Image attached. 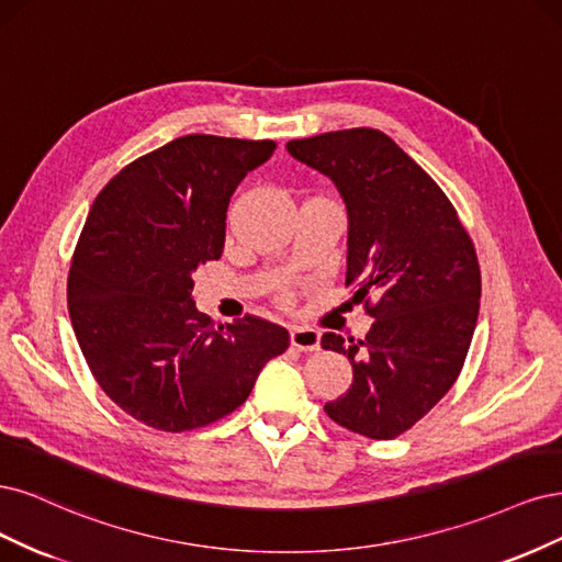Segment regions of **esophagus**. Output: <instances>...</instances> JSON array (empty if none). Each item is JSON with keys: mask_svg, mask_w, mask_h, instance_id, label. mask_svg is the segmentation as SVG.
Returning a JSON list of instances; mask_svg holds the SVG:
<instances>
[{"mask_svg": "<svg viewBox=\"0 0 562 562\" xmlns=\"http://www.w3.org/2000/svg\"><path fill=\"white\" fill-rule=\"evenodd\" d=\"M292 346L301 352L319 350V334L311 327H294L292 329Z\"/></svg>", "mask_w": 562, "mask_h": 562, "instance_id": "1", "label": "esophagus"}]
</instances>
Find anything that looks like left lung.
I'll list each match as a JSON object with an SVG mask.
<instances>
[{"label": "left lung", "instance_id": "8db88e82", "mask_svg": "<svg viewBox=\"0 0 562 562\" xmlns=\"http://www.w3.org/2000/svg\"><path fill=\"white\" fill-rule=\"evenodd\" d=\"M286 151L346 201V286L373 317L361 340L322 336L324 350L352 364L350 390L324 411L361 437L396 439L464 367L481 299L474 243L441 187L385 133H324L286 142Z\"/></svg>", "mask_w": 562, "mask_h": 562}]
</instances>
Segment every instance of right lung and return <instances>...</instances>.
Returning <instances> with one entry per match:
<instances>
[{"label": "right lung", "instance_id": "add662e5", "mask_svg": "<svg viewBox=\"0 0 562 562\" xmlns=\"http://www.w3.org/2000/svg\"><path fill=\"white\" fill-rule=\"evenodd\" d=\"M273 149L177 137L112 177L86 216L67 278L71 327L102 392L147 427L226 418L289 348L280 324L245 315L214 327L191 296L195 268L222 257L235 187Z\"/></svg>", "mask_w": 562, "mask_h": 562}]
</instances>
